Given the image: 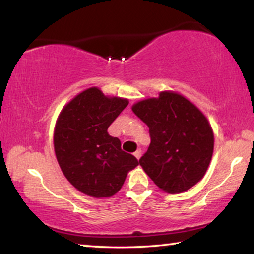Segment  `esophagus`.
Wrapping results in <instances>:
<instances>
[{
	"instance_id": "esophagus-1",
	"label": "esophagus",
	"mask_w": 254,
	"mask_h": 254,
	"mask_svg": "<svg viewBox=\"0 0 254 254\" xmlns=\"http://www.w3.org/2000/svg\"><path fill=\"white\" fill-rule=\"evenodd\" d=\"M134 156H135V157H136L137 159H140V157L142 156V150H141V149H137V150L134 152Z\"/></svg>"
}]
</instances>
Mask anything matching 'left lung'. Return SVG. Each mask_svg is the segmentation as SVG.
Listing matches in <instances>:
<instances>
[{
  "mask_svg": "<svg viewBox=\"0 0 254 254\" xmlns=\"http://www.w3.org/2000/svg\"><path fill=\"white\" fill-rule=\"evenodd\" d=\"M133 112L149 127L150 145L140 165L166 193L185 192L206 173L214 150V134L197 107L176 92L134 104Z\"/></svg>",
  "mask_w": 254,
  "mask_h": 254,
  "instance_id": "obj_1",
  "label": "left lung"
}]
</instances>
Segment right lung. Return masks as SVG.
<instances>
[{
    "label": "right lung",
    "mask_w": 254,
    "mask_h": 254,
    "mask_svg": "<svg viewBox=\"0 0 254 254\" xmlns=\"http://www.w3.org/2000/svg\"><path fill=\"white\" fill-rule=\"evenodd\" d=\"M127 105V99L90 88L71 99L58 118L54 150L59 165L68 182L86 195H114L128 171L138 165L133 155L121 150L119 138L107 133Z\"/></svg>",
    "instance_id": "add662e5"
}]
</instances>
